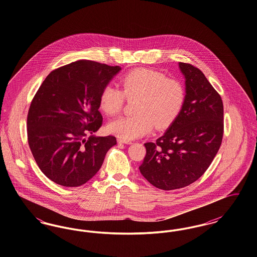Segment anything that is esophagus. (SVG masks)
Returning <instances> with one entry per match:
<instances>
[{
  "instance_id": "1",
  "label": "esophagus",
  "mask_w": 257,
  "mask_h": 257,
  "mask_svg": "<svg viewBox=\"0 0 257 257\" xmlns=\"http://www.w3.org/2000/svg\"><path fill=\"white\" fill-rule=\"evenodd\" d=\"M117 142H118V144H124V145H132L133 144L132 142L126 141V140H123V139H118Z\"/></svg>"
}]
</instances>
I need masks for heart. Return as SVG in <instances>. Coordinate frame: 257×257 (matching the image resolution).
I'll return each mask as SVG.
<instances>
[{"label":"heart","instance_id":"1","mask_svg":"<svg viewBox=\"0 0 257 257\" xmlns=\"http://www.w3.org/2000/svg\"><path fill=\"white\" fill-rule=\"evenodd\" d=\"M121 90L105 86L99 97V108L108 115L117 114L125 97L135 102L133 116H121L108 124L110 134L129 141L148 134L155 127L166 129L178 117L183 108L186 91L183 84L163 72L138 68L125 74L120 80Z\"/></svg>","mask_w":257,"mask_h":257}]
</instances>
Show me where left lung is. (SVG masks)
<instances>
[{
	"label": "left lung",
	"instance_id": "1",
	"mask_svg": "<svg viewBox=\"0 0 257 257\" xmlns=\"http://www.w3.org/2000/svg\"><path fill=\"white\" fill-rule=\"evenodd\" d=\"M186 98L178 117L155 143H147L140 171L147 181L170 191L196 181L220 149L223 135V105L204 74L179 62Z\"/></svg>",
	"mask_w": 257,
	"mask_h": 257
}]
</instances>
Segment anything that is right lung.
Here are the masks:
<instances>
[{
	"instance_id": "right-lung-1",
	"label": "right lung",
	"mask_w": 257,
	"mask_h": 257,
	"mask_svg": "<svg viewBox=\"0 0 257 257\" xmlns=\"http://www.w3.org/2000/svg\"><path fill=\"white\" fill-rule=\"evenodd\" d=\"M120 69L81 60L53 70L39 86L28 112V143L37 166L55 183H86L116 145L113 136L92 133L103 121L100 93Z\"/></svg>"
}]
</instances>
